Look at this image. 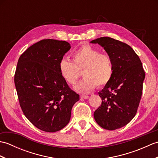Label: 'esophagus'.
<instances>
[{"mask_svg": "<svg viewBox=\"0 0 158 158\" xmlns=\"http://www.w3.org/2000/svg\"><path fill=\"white\" fill-rule=\"evenodd\" d=\"M81 98H84V99H88L89 98V96H85V95H81Z\"/></svg>", "mask_w": 158, "mask_h": 158, "instance_id": "34e87169", "label": "esophagus"}]
</instances>
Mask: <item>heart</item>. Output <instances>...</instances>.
<instances>
[{
  "instance_id": "obj_1",
  "label": "heart",
  "mask_w": 158,
  "mask_h": 158,
  "mask_svg": "<svg viewBox=\"0 0 158 158\" xmlns=\"http://www.w3.org/2000/svg\"><path fill=\"white\" fill-rule=\"evenodd\" d=\"M73 62L62 58L59 62L60 73L64 81L74 85L81 76L84 77L75 86L80 93L87 94L97 86L101 88L106 85L113 75V61L107 53H100L89 45H83L72 53Z\"/></svg>"
}]
</instances>
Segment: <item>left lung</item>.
<instances>
[{
    "mask_svg": "<svg viewBox=\"0 0 158 158\" xmlns=\"http://www.w3.org/2000/svg\"><path fill=\"white\" fill-rule=\"evenodd\" d=\"M112 57L113 75L98 94L102 99L94 113L102 128L114 130L127 125L137 112L143 93L145 70L139 56L125 43L104 36L93 40Z\"/></svg>",
    "mask_w": 158,
    "mask_h": 158,
    "instance_id": "obj_1",
    "label": "left lung"
}]
</instances>
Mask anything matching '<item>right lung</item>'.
<instances>
[{"label": "right lung", "mask_w": 158, "mask_h": 158, "mask_svg": "<svg viewBox=\"0 0 158 158\" xmlns=\"http://www.w3.org/2000/svg\"><path fill=\"white\" fill-rule=\"evenodd\" d=\"M70 48L64 41L43 39L29 47L17 64L14 82L19 105L26 118L45 132L64 127L79 100L59 70V62Z\"/></svg>", "instance_id": "obj_1"}]
</instances>
